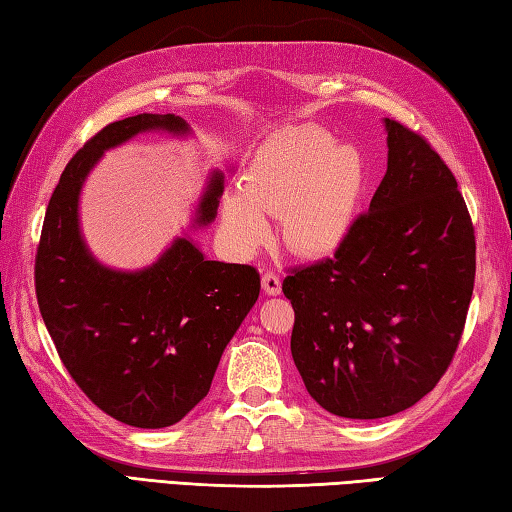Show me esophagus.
I'll list each match as a JSON object with an SVG mask.
<instances>
[{"label":"esophagus","mask_w":512,"mask_h":512,"mask_svg":"<svg viewBox=\"0 0 512 512\" xmlns=\"http://www.w3.org/2000/svg\"><path fill=\"white\" fill-rule=\"evenodd\" d=\"M263 292L267 294V296H278L283 292V285H281V278H278L274 272H267L265 276H263Z\"/></svg>","instance_id":"esophagus-1"}]
</instances>
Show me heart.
<instances>
[{"instance_id":"heart-1","label":"heart","mask_w":512,"mask_h":512,"mask_svg":"<svg viewBox=\"0 0 512 512\" xmlns=\"http://www.w3.org/2000/svg\"><path fill=\"white\" fill-rule=\"evenodd\" d=\"M370 165L352 142H339L316 124H294L256 149L243 176L220 202V223L231 252L252 256L281 216L289 252L305 258L336 254L359 220Z\"/></svg>"}]
</instances>
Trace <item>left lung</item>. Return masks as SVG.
I'll use <instances>...</instances> for the list:
<instances>
[{"mask_svg": "<svg viewBox=\"0 0 512 512\" xmlns=\"http://www.w3.org/2000/svg\"><path fill=\"white\" fill-rule=\"evenodd\" d=\"M388 171L347 243L283 281L292 356L336 417L412 408L448 370L475 287V229L457 180L417 133L383 120Z\"/></svg>", "mask_w": 512, "mask_h": 512, "instance_id": "obj_1", "label": "left lung"}]
</instances>
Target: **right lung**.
I'll use <instances>...</instances> for the list:
<instances>
[{"instance_id":"obj_1","label":"right lung","mask_w":512,"mask_h":512,"mask_svg":"<svg viewBox=\"0 0 512 512\" xmlns=\"http://www.w3.org/2000/svg\"><path fill=\"white\" fill-rule=\"evenodd\" d=\"M189 138L173 113H140L104 127L75 153L46 207L35 258L44 325L66 370L95 406L133 428H167L207 397L227 343L258 301L249 265L209 260L187 231L151 265L100 263L80 229V196L109 149L140 133ZM225 173L214 169L191 220L218 214Z\"/></svg>"}]
</instances>
